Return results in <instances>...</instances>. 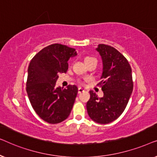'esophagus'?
Here are the masks:
<instances>
[{"label":"esophagus","mask_w":157,"mask_h":157,"mask_svg":"<svg viewBox=\"0 0 157 157\" xmlns=\"http://www.w3.org/2000/svg\"><path fill=\"white\" fill-rule=\"evenodd\" d=\"M83 91H84V89H82V88L79 87L78 89V94H81V93H82V92H83Z\"/></svg>","instance_id":"1"}]
</instances>
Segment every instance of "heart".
<instances>
[{
    "mask_svg": "<svg viewBox=\"0 0 157 157\" xmlns=\"http://www.w3.org/2000/svg\"><path fill=\"white\" fill-rule=\"evenodd\" d=\"M93 59H96L95 58L91 57V56H86L84 58V61H85V63H87V62H89L91 61V60H93Z\"/></svg>",
    "mask_w": 157,
    "mask_h": 157,
    "instance_id": "heart-1",
    "label": "heart"
}]
</instances>
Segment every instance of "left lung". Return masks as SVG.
Wrapping results in <instances>:
<instances>
[{
    "label": "left lung",
    "instance_id": "obj_1",
    "mask_svg": "<svg viewBox=\"0 0 157 157\" xmlns=\"http://www.w3.org/2000/svg\"><path fill=\"white\" fill-rule=\"evenodd\" d=\"M96 50L104 65L101 81L98 84L104 91V96L99 98L90 91L86 109L93 121L106 124L118 119L125 110L134 83L130 64L119 51L105 44L98 45Z\"/></svg>",
    "mask_w": 157,
    "mask_h": 157
}]
</instances>
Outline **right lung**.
<instances>
[{
    "label": "right lung",
    "mask_w": 157,
    "mask_h": 157,
    "mask_svg": "<svg viewBox=\"0 0 157 157\" xmlns=\"http://www.w3.org/2000/svg\"><path fill=\"white\" fill-rule=\"evenodd\" d=\"M76 49L54 44L45 47L34 56L28 68L26 92L34 111L49 124H59L69 116L76 99L78 88L68 85L57 87L59 74L66 73L70 57Z\"/></svg>",
    "instance_id": "add662e5"
}]
</instances>
